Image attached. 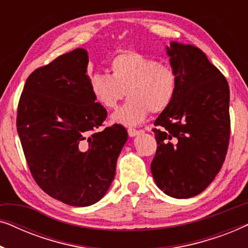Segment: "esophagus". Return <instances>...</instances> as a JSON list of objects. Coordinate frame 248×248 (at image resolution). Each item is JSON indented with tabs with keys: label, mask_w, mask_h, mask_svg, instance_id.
<instances>
[{
	"label": "esophagus",
	"mask_w": 248,
	"mask_h": 248,
	"mask_svg": "<svg viewBox=\"0 0 248 248\" xmlns=\"http://www.w3.org/2000/svg\"><path fill=\"white\" fill-rule=\"evenodd\" d=\"M127 133H128V135H130L131 138H134V137H137V135L140 134V133H141V131L134 130V128H128V130H127Z\"/></svg>",
	"instance_id": "34e87169"
}]
</instances>
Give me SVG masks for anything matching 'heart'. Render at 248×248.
Listing matches in <instances>:
<instances>
[{
    "instance_id": "b5f03b06",
    "label": "heart",
    "mask_w": 248,
    "mask_h": 248,
    "mask_svg": "<svg viewBox=\"0 0 248 248\" xmlns=\"http://www.w3.org/2000/svg\"><path fill=\"white\" fill-rule=\"evenodd\" d=\"M111 74L96 72L90 78V90L97 103L114 109L123 98L130 99L111 121L126 126L143 123L149 111L160 113L170 106L178 88L177 74L169 64L145 54L126 50L110 61Z\"/></svg>"
}]
</instances>
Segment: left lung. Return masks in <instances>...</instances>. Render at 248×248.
Here are the masks:
<instances>
[{"mask_svg": "<svg viewBox=\"0 0 248 248\" xmlns=\"http://www.w3.org/2000/svg\"><path fill=\"white\" fill-rule=\"evenodd\" d=\"M166 49L178 88L170 106L155 122L157 152L151 172L165 194L188 199L211 184L225 161L229 86L198 47L170 42Z\"/></svg>", "mask_w": 248, "mask_h": 248, "instance_id": "1", "label": "left lung"}]
</instances>
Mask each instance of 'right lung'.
<instances>
[{
	"instance_id": "add662e5",
	"label": "right lung",
	"mask_w": 248,
	"mask_h": 248,
	"mask_svg": "<svg viewBox=\"0 0 248 248\" xmlns=\"http://www.w3.org/2000/svg\"><path fill=\"white\" fill-rule=\"evenodd\" d=\"M88 63L87 50L77 48L33 71L16 116L33 179L49 196L72 206L104 198L127 141L121 125L97 132L107 110L91 93Z\"/></svg>"
}]
</instances>
